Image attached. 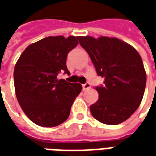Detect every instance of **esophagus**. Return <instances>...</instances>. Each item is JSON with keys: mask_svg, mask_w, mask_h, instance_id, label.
Segmentation results:
<instances>
[{"mask_svg": "<svg viewBox=\"0 0 156 156\" xmlns=\"http://www.w3.org/2000/svg\"><path fill=\"white\" fill-rule=\"evenodd\" d=\"M91 87V85L88 83V82H87V83H85V84H83L82 85V89L83 90H87V89H89Z\"/></svg>", "mask_w": 156, "mask_h": 156, "instance_id": "1", "label": "esophagus"}]
</instances>
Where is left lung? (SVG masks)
<instances>
[{
  "mask_svg": "<svg viewBox=\"0 0 156 156\" xmlns=\"http://www.w3.org/2000/svg\"><path fill=\"white\" fill-rule=\"evenodd\" d=\"M104 86L95 87L99 99L90 106L94 119L108 125L125 122L138 108L147 75L141 55L129 43L115 37L78 36Z\"/></svg>",
  "mask_w": 156,
  "mask_h": 156,
  "instance_id": "left-lung-1",
  "label": "left lung"
}]
</instances>
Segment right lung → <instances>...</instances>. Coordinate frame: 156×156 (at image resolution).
Masks as SVG:
<instances>
[{"label":"right lung","mask_w":156,"mask_h":156,"mask_svg":"<svg viewBox=\"0 0 156 156\" xmlns=\"http://www.w3.org/2000/svg\"><path fill=\"white\" fill-rule=\"evenodd\" d=\"M75 36H48L27 46L15 66V95L23 112L34 123L53 128L69 116L71 106L81 93L79 83L57 78L69 74L67 55L78 45Z\"/></svg>","instance_id":"add662e5"}]
</instances>
